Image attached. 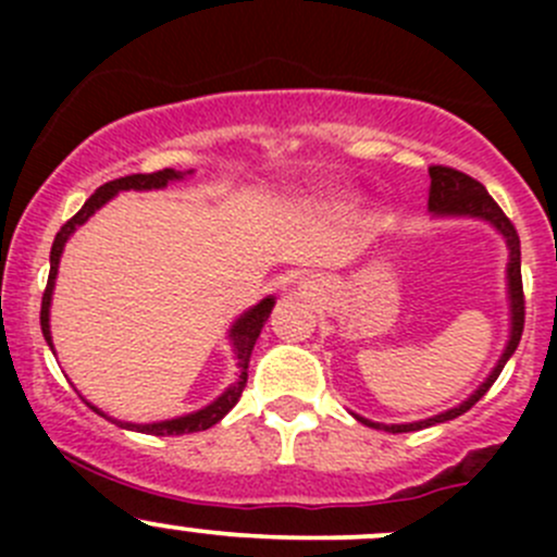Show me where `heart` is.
<instances>
[{
    "mask_svg": "<svg viewBox=\"0 0 557 557\" xmlns=\"http://www.w3.org/2000/svg\"><path fill=\"white\" fill-rule=\"evenodd\" d=\"M345 201H347V199H336V205H345Z\"/></svg>",
    "mask_w": 557,
    "mask_h": 557,
    "instance_id": "1",
    "label": "heart"
}]
</instances>
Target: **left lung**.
Instances as JSON below:
<instances>
[{
	"mask_svg": "<svg viewBox=\"0 0 557 557\" xmlns=\"http://www.w3.org/2000/svg\"><path fill=\"white\" fill-rule=\"evenodd\" d=\"M431 185H429V212L436 221H445V218H466V221H482L493 228L496 234H502V239L507 243V305H509V336L507 345H504L502 356H498L496 367L487 372V377L482 380L469 396L463 398L455 407L445 409L440 414H431L425 420H412V423H377V420H369L363 414L350 412L358 423L369 425V429L387 431V434H407V431H420L431 429L436 423H447L455 420L458 414L469 412L487 391L496 383L502 369L507 367V361L512 358V352L518 350L520 336H522V323H525V301H522V280H520V237L515 232L512 221L502 212V207L491 199V194L485 190V185L476 183L469 174L450 170V166H431L429 170Z\"/></svg>",
	"mask_w": 557,
	"mask_h": 557,
	"instance_id": "8db88e82",
	"label": "left lung"
}]
</instances>
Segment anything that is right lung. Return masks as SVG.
<instances>
[{
    "mask_svg": "<svg viewBox=\"0 0 557 557\" xmlns=\"http://www.w3.org/2000/svg\"><path fill=\"white\" fill-rule=\"evenodd\" d=\"M194 170H185V172H177V170H161V172H153V174H128V177H121V180H110V183H104L102 188H97L91 194V199L86 201V205L81 207V212L77 215H72L70 221L61 226V232L55 234L53 239V247H50V274H48V288H45L42 294V312H39V323H42V336L45 342H48V347L53 350L55 356V347H53V334H50V305H53V290H55V277H59V263H61V252H64L66 243H70L72 234L77 232V228L83 226V223L88 221V218L94 215L97 210H102L110 199H115L121 190H161L166 188V185L172 183H180V180L190 177ZM274 296H263L258 305H252L250 310H245L239 314L237 320L232 323V329H228L226 339L228 345H232V356H234V367H237V377H234V383L226 387V391L221 393V396L212 398L207 407L201 409H194V412H185V414H177V418H166V420H153V423H128V420H117L112 418V414H107L104 409H99L97 404L88 401L86 396H83V401L88 404V407L94 409L97 414H102V418L110 420V423L121 425V429L126 431H137V434H150V436H180V434H196V431H207L212 429L215 423H221L223 418H226L228 412L234 409V404L239 401V396H243L245 391V383H247V363H250V352H252V345H256L258 334H261L263 323H267V318L272 314V307H274Z\"/></svg>",
    "mask_w": 557,
    "mask_h": 557,
    "instance_id": "obj_1",
    "label": "right lung"
}]
</instances>
